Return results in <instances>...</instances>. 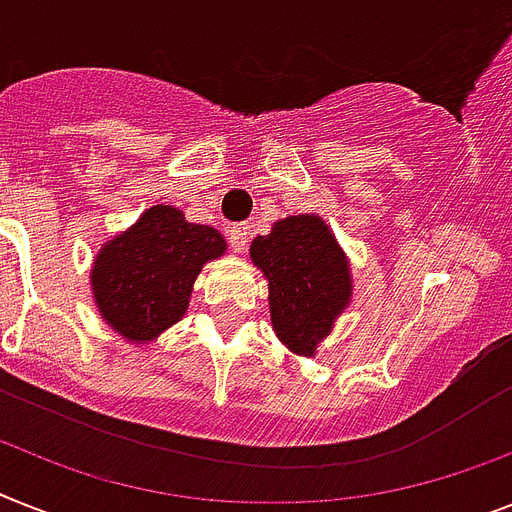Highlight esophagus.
Wrapping results in <instances>:
<instances>
[{
	"label": "esophagus",
	"mask_w": 512,
	"mask_h": 512,
	"mask_svg": "<svg viewBox=\"0 0 512 512\" xmlns=\"http://www.w3.org/2000/svg\"><path fill=\"white\" fill-rule=\"evenodd\" d=\"M230 246L235 253H246L248 243H251V225L248 222H240V225L230 227Z\"/></svg>",
	"instance_id": "1"
}]
</instances>
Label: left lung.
I'll return each instance as SVG.
<instances>
[{"mask_svg":"<svg viewBox=\"0 0 512 512\" xmlns=\"http://www.w3.org/2000/svg\"><path fill=\"white\" fill-rule=\"evenodd\" d=\"M251 259L269 280L274 332L287 348L314 356L350 301L348 261L319 217H287L251 243Z\"/></svg>","mask_w":512,"mask_h":512,"instance_id":"obj_1","label":"left lung"}]
</instances>
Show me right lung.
<instances>
[{
  "label": "right lung",
  "mask_w": 512,
  "mask_h": 512,
  "mask_svg": "<svg viewBox=\"0 0 512 512\" xmlns=\"http://www.w3.org/2000/svg\"><path fill=\"white\" fill-rule=\"evenodd\" d=\"M222 253L225 240L214 227L190 225L172 206H151L96 256L99 314L125 340H154L180 322L201 266Z\"/></svg>",
  "instance_id": "right-lung-1"
}]
</instances>
